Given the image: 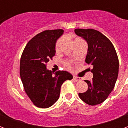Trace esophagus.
<instances>
[{
    "label": "esophagus",
    "instance_id": "34e87169",
    "mask_svg": "<svg viewBox=\"0 0 128 128\" xmlns=\"http://www.w3.org/2000/svg\"><path fill=\"white\" fill-rule=\"evenodd\" d=\"M73 80L75 81V82H80V81H81L82 80H81L80 78H78V77H75V76H74V77H73Z\"/></svg>",
    "mask_w": 128,
    "mask_h": 128
}]
</instances>
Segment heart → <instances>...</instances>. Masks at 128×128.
Instances as JSON below:
<instances>
[{
  "mask_svg": "<svg viewBox=\"0 0 128 128\" xmlns=\"http://www.w3.org/2000/svg\"><path fill=\"white\" fill-rule=\"evenodd\" d=\"M62 42V38H60V39H59L58 41H57V42H56V49H58L59 48V46H60V43H61ZM65 65L68 68H71V64H70V63L69 62H65Z\"/></svg>",
  "mask_w": 128,
  "mask_h": 128,
  "instance_id": "b5f03b06",
  "label": "heart"
}]
</instances>
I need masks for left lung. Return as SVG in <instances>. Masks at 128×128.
I'll list each match as a JSON object with an SVG mask.
<instances>
[{"label":"left lung","instance_id":"obj_1","mask_svg":"<svg viewBox=\"0 0 128 128\" xmlns=\"http://www.w3.org/2000/svg\"><path fill=\"white\" fill-rule=\"evenodd\" d=\"M75 33L88 43L86 62L93 66L91 81L85 80L88 90L79 93L84 102L90 106L100 104L112 91L118 73V59L115 48L104 35L92 29H76Z\"/></svg>","mask_w":128,"mask_h":128}]
</instances>
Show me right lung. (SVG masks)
<instances>
[{
  "instance_id": "1",
  "label": "right lung",
  "mask_w": 128,
  "mask_h": 128,
  "mask_svg": "<svg viewBox=\"0 0 128 128\" xmlns=\"http://www.w3.org/2000/svg\"><path fill=\"white\" fill-rule=\"evenodd\" d=\"M63 29L46 30L37 34L26 44L21 56L20 75L24 91L34 104L47 108L58 100L60 88L72 75L67 71L53 73L46 68V63L56 54L57 40Z\"/></svg>"
}]
</instances>
